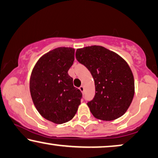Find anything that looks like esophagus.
Segmentation results:
<instances>
[{"label": "esophagus", "mask_w": 158, "mask_h": 158, "mask_svg": "<svg viewBox=\"0 0 158 158\" xmlns=\"http://www.w3.org/2000/svg\"><path fill=\"white\" fill-rule=\"evenodd\" d=\"M79 90H80L81 92H84V90H85V87H84V86H81V87H79Z\"/></svg>", "instance_id": "1"}]
</instances>
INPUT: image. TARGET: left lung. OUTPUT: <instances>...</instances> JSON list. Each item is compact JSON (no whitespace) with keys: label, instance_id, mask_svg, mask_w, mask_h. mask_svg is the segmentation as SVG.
<instances>
[{"label":"left lung","instance_id":"1","mask_svg":"<svg viewBox=\"0 0 158 158\" xmlns=\"http://www.w3.org/2000/svg\"><path fill=\"white\" fill-rule=\"evenodd\" d=\"M76 57L94 79L95 95L87 102L94 117L110 121L122 116L134 95V75L127 62L116 52L100 45L79 48Z\"/></svg>","mask_w":158,"mask_h":158}]
</instances>
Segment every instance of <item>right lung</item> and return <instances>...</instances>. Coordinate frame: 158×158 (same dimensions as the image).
I'll list each match as a JSON object with an SVG mask.
<instances>
[{"label": "right lung", "instance_id": "add662e5", "mask_svg": "<svg viewBox=\"0 0 158 158\" xmlns=\"http://www.w3.org/2000/svg\"><path fill=\"white\" fill-rule=\"evenodd\" d=\"M74 52L72 48H55L40 58L31 73L33 103L44 118L56 124L71 121L81 104L82 94L68 73Z\"/></svg>", "mask_w": 158, "mask_h": 158}]
</instances>
